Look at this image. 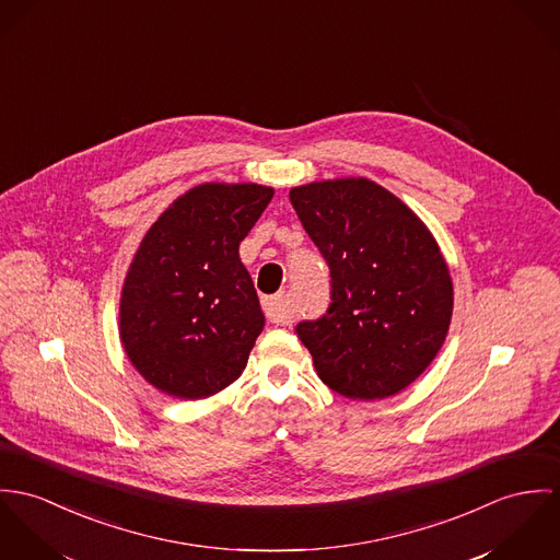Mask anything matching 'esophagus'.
Returning <instances> with one entry per match:
<instances>
[{"label":"esophagus","mask_w":560,"mask_h":560,"mask_svg":"<svg viewBox=\"0 0 560 560\" xmlns=\"http://www.w3.org/2000/svg\"><path fill=\"white\" fill-rule=\"evenodd\" d=\"M261 310L266 313V317L272 322V324H290L292 322V310L288 305V296L281 292V294H275V296H266L261 301Z\"/></svg>","instance_id":"esophagus-1"}]
</instances>
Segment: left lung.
I'll use <instances>...</instances> for the list:
<instances>
[{
	"instance_id": "obj_1",
	"label": "left lung",
	"mask_w": 560,
	"mask_h": 560,
	"mask_svg": "<svg viewBox=\"0 0 560 560\" xmlns=\"http://www.w3.org/2000/svg\"><path fill=\"white\" fill-rule=\"evenodd\" d=\"M290 201L330 270V305L296 324L319 380L348 399L412 384L444 343L453 285L423 221L365 178L311 183Z\"/></svg>"
}]
</instances>
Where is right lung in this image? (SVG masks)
Here are the masks:
<instances>
[{
	"mask_svg": "<svg viewBox=\"0 0 560 560\" xmlns=\"http://www.w3.org/2000/svg\"><path fill=\"white\" fill-rule=\"evenodd\" d=\"M259 185H201L150 228L126 275L120 337L152 386L201 399L247 368L264 328L238 247L272 199Z\"/></svg>",
	"mask_w": 560,
	"mask_h": 560,
	"instance_id": "1",
	"label": "right lung"
}]
</instances>
